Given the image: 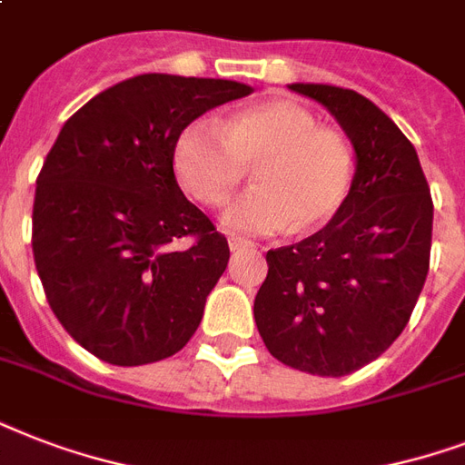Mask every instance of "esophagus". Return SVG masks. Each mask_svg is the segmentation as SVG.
<instances>
[{
	"label": "esophagus",
	"mask_w": 465,
	"mask_h": 465,
	"mask_svg": "<svg viewBox=\"0 0 465 465\" xmlns=\"http://www.w3.org/2000/svg\"><path fill=\"white\" fill-rule=\"evenodd\" d=\"M229 248H232L233 253H239V251H248V248H253V243L246 239H229Z\"/></svg>",
	"instance_id": "34e87169"
}]
</instances>
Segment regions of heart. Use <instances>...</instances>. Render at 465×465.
Instances as JSON below:
<instances>
[{
  "label": "heart",
  "instance_id": "obj_1",
  "mask_svg": "<svg viewBox=\"0 0 465 465\" xmlns=\"http://www.w3.org/2000/svg\"><path fill=\"white\" fill-rule=\"evenodd\" d=\"M255 188L226 203L219 224L236 236L309 232L342 207L354 181V152L342 133L316 125L304 105L262 101L190 123L175 140L173 171L193 200L217 207L246 166Z\"/></svg>",
  "mask_w": 465,
  "mask_h": 465
}]
</instances>
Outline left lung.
Here are the masks:
<instances>
[{
    "label": "left lung",
    "mask_w": 465,
    "mask_h": 465,
    "mask_svg": "<svg viewBox=\"0 0 465 465\" xmlns=\"http://www.w3.org/2000/svg\"><path fill=\"white\" fill-rule=\"evenodd\" d=\"M328 108L354 147L350 195L335 217L294 246L268 251L253 316L282 364L345 376L403 332L430 270L434 204L418 152L357 91L290 84Z\"/></svg>",
    "instance_id": "8db88e82"
}]
</instances>
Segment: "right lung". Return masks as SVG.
Listing matches in <instances>:
<instances>
[{
    "instance_id": "add662e5",
    "label": "right lung",
    "mask_w": 465,
    "mask_h": 465,
    "mask_svg": "<svg viewBox=\"0 0 465 465\" xmlns=\"http://www.w3.org/2000/svg\"><path fill=\"white\" fill-rule=\"evenodd\" d=\"M229 79L140 74L62 125L35 181L33 258L64 331L118 367L185 347L229 243L178 188V134L251 94Z\"/></svg>"
}]
</instances>
